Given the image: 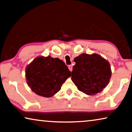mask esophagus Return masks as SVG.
I'll return each instance as SVG.
<instances>
[{
  "label": "esophagus",
  "mask_w": 132,
  "mask_h": 132,
  "mask_svg": "<svg viewBox=\"0 0 132 132\" xmlns=\"http://www.w3.org/2000/svg\"><path fill=\"white\" fill-rule=\"evenodd\" d=\"M68 68H69V70L70 71V72H72V69H73V66H72V65H69V66H68Z\"/></svg>",
  "instance_id": "esophagus-1"
}]
</instances>
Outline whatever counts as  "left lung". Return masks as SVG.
I'll return each mask as SVG.
<instances>
[{
    "label": "left lung",
    "mask_w": 132,
    "mask_h": 132,
    "mask_svg": "<svg viewBox=\"0 0 132 132\" xmlns=\"http://www.w3.org/2000/svg\"><path fill=\"white\" fill-rule=\"evenodd\" d=\"M72 80L79 90L96 95L107 86L112 72L109 63L97 54L83 53L75 57Z\"/></svg>",
    "instance_id": "1"
}]
</instances>
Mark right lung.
<instances>
[{"mask_svg": "<svg viewBox=\"0 0 132 132\" xmlns=\"http://www.w3.org/2000/svg\"><path fill=\"white\" fill-rule=\"evenodd\" d=\"M70 76V71L63 61L49 56L36 58L26 69L29 86L33 92L46 97H52L59 91Z\"/></svg>", "mask_w": 132, "mask_h": 132, "instance_id": "right-lung-1", "label": "right lung"}]
</instances>
